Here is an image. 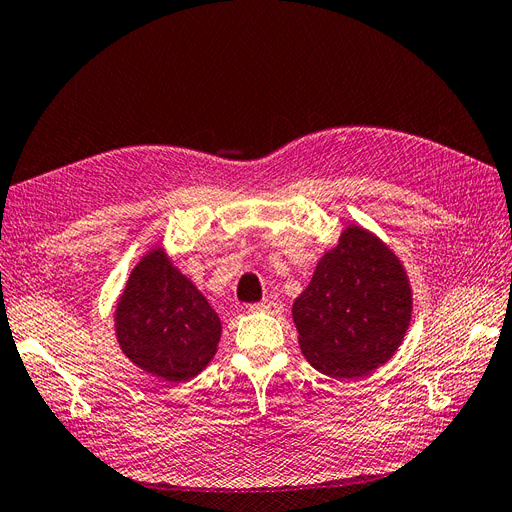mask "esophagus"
Returning a JSON list of instances; mask_svg holds the SVG:
<instances>
[{
	"label": "esophagus",
	"instance_id": "esophagus-1",
	"mask_svg": "<svg viewBox=\"0 0 512 512\" xmlns=\"http://www.w3.org/2000/svg\"><path fill=\"white\" fill-rule=\"evenodd\" d=\"M252 312H267V314H280L284 305L277 303V301H260V303H254L250 305Z\"/></svg>",
	"mask_w": 512,
	"mask_h": 512
}]
</instances>
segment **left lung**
<instances>
[{
	"instance_id": "left-lung-1",
	"label": "left lung",
	"mask_w": 512,
	"mask_h": 512,
	"mask_svg": "<svg viewBox=\"0 0 512 512\" xmlns=\"http://www.w3.org/2000/svg\"><path fill=\"white\" fill-rule=\"evenodd\" d=\"M412 318V288L389 245L348 226L294 299L299 346L331 378L369 376L397 352Z\"/></svg>"
}]
</instances>
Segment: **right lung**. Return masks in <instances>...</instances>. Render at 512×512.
<instances>
[{
    "instance_id": "add662e5",
    "label": "right lung",
    "mask_w": 512,
    "mask_h": 512,
    "mask_svg": "<svg viewBox=\"0 0 512 512\" xmlns=\"http://www.w3.org/2000/svg\"><path fill=\"white\" fill-rule=\"evenodd\" d=\"M115 333L121 352L134 365L179 384L211 363L222 322L190 277L156 247L128 277L115 309Z\"/></svg>"
}]
</instances>
